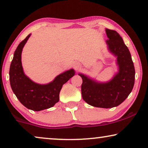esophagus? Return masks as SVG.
Wrapping results in <instances>:
<instances>
[{
  "label": "esophagus",
  "mask_w": 148,
  "mask_h": 148,
  "mask_svg": "<svg viewBox=\"0 0 148 148\" xmlns=\"http://www.w3.org/2000/svg\"><path fill=\"white\" fill-rule=\"evenodd\" d=\"M74 67L76 69H78L80 67V64H79V63H77V62H76V63L74 64Z\"/></svg>",
  "instance_id": "esophagus-1"
}]
</instances>
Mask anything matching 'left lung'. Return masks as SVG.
I'll list each match as a JSON object with an SVG mask.
<instances>
[{
  "mask_svg": "<svg viewBox=\"0 0 148 148\" xmlns=\"http://www.w3.org/2000/svg\"><path fill=\"white\" fill-rule=\"evenodd\" d=\"M108 52L116 58L117 71L110 80L99 82L79 73L82 78V98L94 107L110 108L123 102L133 90L135 83V67L130 52L123 38L116 31L106 29Z\"/></svg>",
  "mask_w": 148,
  "mask_h": 148,
  "instance_id": "obj_1",
  "label": "left lung"
}]
</instances>
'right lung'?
<instances>
[{"instance_id":"add662e5","label":"right lung","mask_w":148,"mask_h":148,"mask_svg":"<svg viewBox=\"0 0 148 148\" xmlns=\"http://www.w3.org/2000/svg\"><path fill=\"white\" fill-rule=\"evenodd\" d=\"M32 34H29L14 52L10 66L9 80L12 90L20 102L29 110L40 111L51 108L59 101L63 85L75 74L73 69L65 71L46 84L34 82L26 75L21 62L23 48Z\"/></svg>"}]
</instances>
